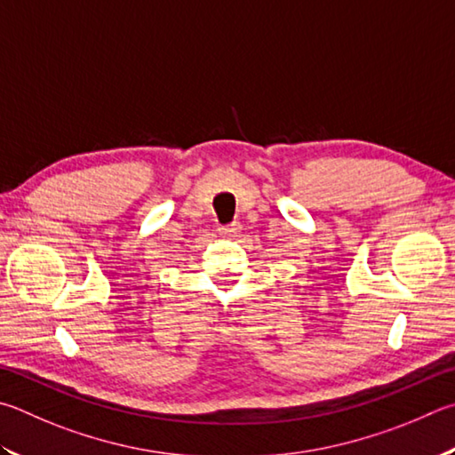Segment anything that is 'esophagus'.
<instances>
[{
  "label": "esophagus",
  "instance_id": "obj_1",
  "mask_svg": "<svg viewBox=\"0 0 455 455\" xmlns=\"http://www.w3.org/2000/svg\"><path fill=\"white\" fill-rule=\"evenodd\" d=\"M241 228H243L241 222H233V225L219 228V233H220V236H225V238H236V236H241Z\"/></svg>",
  "mask_w": 455,
  "mask_h": 455
}]
</instances>
